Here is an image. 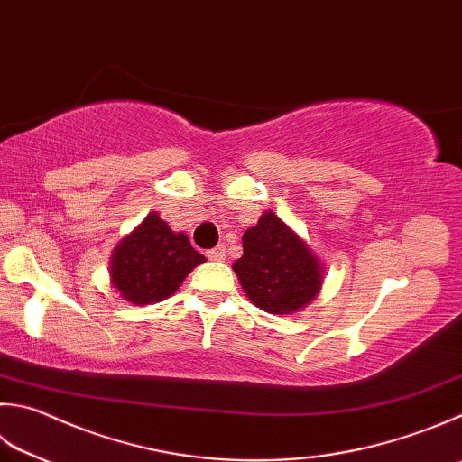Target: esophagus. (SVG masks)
<instances>
[{
    "instance_id": "obj_1",
    "label": "esophagus",
    "mask_w": 462,
    "mask_h": 462,
    "mask_svg": "<svg viewBox=\"0 0 462 462\" xmlns=\"http://www.w3.org/2000/svg\"><path fill=\"white\" fill-rule=\"evenodd\" d=\"M207 257L211 261H223L225 257H227V254H225V247L223 245H217L215 249H208L207 251Z\"/></svg>"
}]
</instances>
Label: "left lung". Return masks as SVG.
I'll return each instance as SVG.
<instances>
[{"label": "left lung", "mask_w": 462, "mask_h": 462, "mask_svg": "<svg viewBox=\"0 0 462 462\" xmlns=\"http://www.w3.org/2000/svg\"><path fill=\"white\" fill-rule=\"evenodd\" d=\"M233 272L251 303L275 316H290L319 293L326 267L306 239L273 211H265L255 227L243 233V255Z\"/></svg>", "instance_id": "1"}]
</instances>
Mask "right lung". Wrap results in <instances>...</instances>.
I'll use <instances>...</instances> for the list:
<instances>
[{"label": "right lung", "instance_id": "obj_1", "mask_svg": "<svg viewBox=\"0 0 462 462\" xmlns=\"http://www.w3.org/2000/svg\"><path fill=\"white\" fill-rule=\"evenodd\" d=\"M205 255L193 249L185 233L172 231L151 211L112 251L110 283L123 300L149 306L175 293Z\"/></svg>", "mask_w": 462, "mask_h": 462}]
</instances>
